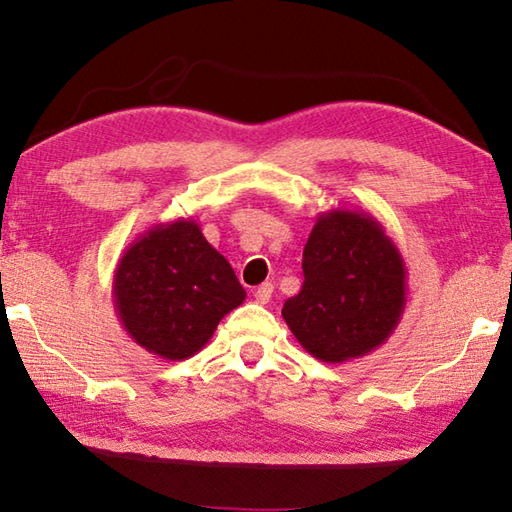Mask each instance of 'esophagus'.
Listing matches in <instances>:
<instances>
[{"mask_svg":"<svg viewBox=\"0 0 512 512\" xmlns=\"http://www.w3.org/2000/svg\"><path fill=\"white\" fill-rule=\"evenodd\" d=\"M270 297H273V284H270V282H264L262 286H257V290H255V299H257L259 304H266Z\"/></svg>","mask_w":512,"mask_h":512,"instance_id":"obj_1","label":"esophagus"}]
</instances>
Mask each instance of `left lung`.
<instances>
[{
    "label": "left lung",
    "mask_w": 512,
    "mask_h": 512,
    "mask_svg": "<svg viewBox=\"0 0 512 512\" xmlns=\"http://www.w3.org/2000/svg\"><path fill=\"white\" fill-rule=\"evenodd\" d=\"M302 268L304 286L282 315L306 353L342 364L386 344L406 308V264L373 215L319 213Z\"/></svg>",
    "instance_id": "obj_1"
}]
</instances>
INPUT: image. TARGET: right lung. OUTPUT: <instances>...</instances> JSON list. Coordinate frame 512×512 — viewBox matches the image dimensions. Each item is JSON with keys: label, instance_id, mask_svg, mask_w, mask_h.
<instances>
[{"label": "right lung", "instance_id": "right-lung-1", "mask_svg": "<svg viewBox=\"0 0 512 512\" xmlns=\"http://www.w3.org/2000/svg\"><path fill=\"white\" fill-rule=\"evenodd\" d=\"M246 299L235 270L190 217L150 226L119 257L113 302L135 344L170 362L199 353Z\"/></svg>", "mask_w": 512, "mask_h": 512}]
</instances>
